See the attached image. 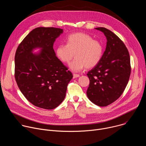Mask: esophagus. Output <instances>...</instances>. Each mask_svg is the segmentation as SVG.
Masks as SVG:
<instances>
[{"label":"esophagus","instance_id":"1","mask_svg":"<svg viewBox=\"0 0 146 146\" xmlns=\"http://www.w3.org/2000/svg\"><path fill=\"white\" fill-rule=\"evenodd\" d=\"M79 76H80V75L78 74H75V73L73 74V78H77V77H78Z\"/></svg>","mask_w":146,"mask_h":146}]
</instances>
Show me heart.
I'll list each match as a JSON object with an SVG mask.
<instances>
[{
  "mask_svg": "<svg viewBox=\"0 0 146 146\" xmlns=\"http://www.w3.org/2000/svg\"><path fill=\"white\" fill-rule=\"evenodd\" d=\"M66 40V44L57 46L56 55L64 63H68L76 55L69 65L72 71L80 72L85 67L91 68L100 62L103 52L100 41L84 33L69 35Z\"/></svg>",
  "mask_w": 146,
  "mask_h": 146,
  "instance_id": "b5f03b06",
  "label": "heart"
}]
</instances>
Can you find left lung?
<instances>
[{
  "instance_id": "left-lung-1",
  "label": "left lung",
  "mask_w": 146,
  "mask_h": 146,
  "mask_svg": "<svg viewBox=\"0 0 146 146\" xmlns=\"http://www.w3.org/2000/svg\"><path fill=\"white\" fill-rule=\"evenodd\" d=\"M107 38L106 48L99 63L89 71L87 95L95 105L106 106L118 99L128 82L131 67L130 56L123 41L113 32L103 27Z\"/></svg>"
}]
</instances>
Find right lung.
<instances>
[{"label": "right lung", "mask_w": 146, "mask_h": 146, "mask_svg": "<svg viewBox=\"0 0 146 146\" xmlns=\"http://www.w3.org/2000/svg\"><path fill=\"white\" fill-rule=\"evenodd\" d=\"M63 29L38 27L18 46L15 55V78L21 92L35 106L51 110L64 100L73 78L71 72L56 57L53 48ZM39 48L40 53L33 50Z\"/></svg>", "instance_id": "1"}]
</instances>
